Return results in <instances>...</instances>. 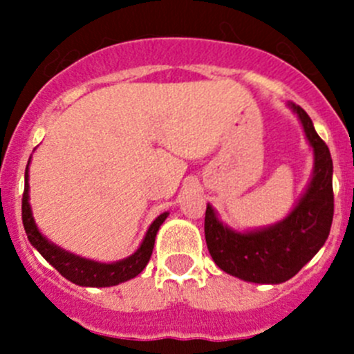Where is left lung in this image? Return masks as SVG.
Masks as SVG:
<instances>
[{
  "label": "left lung",
  "instance_id": "1",
  "mask_svg": "<svg viewBox=\"0 0 354 354\" xmlns=\"http://www.w3.org/2000/svg\"><path fill=\"white\" fill-rule=\"evenodd\" d=\"M288 108L298 116L313 151L312 178L291 212L272 226L236 231L207 203L203 230L210 257L221 270L246 283H286L317 255L330 233L334 194L329 147L305 111L292 102Z\"/></svg>",
  "mask_w": 354,
  "mask_h": 354
}]
</instances>
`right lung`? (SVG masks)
I'll return each instance as SVG.
<instances>
[{"label": "right lung", "instance_id": "obj_1", "mask_svg": "<svg viewBox=\"0 0 354 354\" xmlns=\"http://www.w3.org/2000/svg\"><path fill=\"white\" fill-rule=\"evenodd\" d=\"M30 164V159H28ZM28 164L25 167V190L22 198V221L25 233H27L28 241L30 245L62 274L66 277L70 283L78 284V286H87V288H109L116 286V284L130 281L137 277L145 266L149 263L154 250L156 243V234L159 231L160 224L166 221L169 212H162L157 216L154 223L149 226L147 233H145L144 240H142L140 246L137 252L131 253L130 257L118 262H97V260L85 259V257L75 255V253L68 252V250L62 248V246L55 245L49 241L44 234L39 231L37 224H35L34 216H32L30 202H28Z\"/></svg>", "mask_w": 354, "mask_h": 354}]
</instances>
